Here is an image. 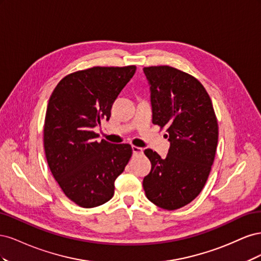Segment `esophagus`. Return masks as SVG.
Segmentation results:
<instances>
[{"mask_svg":"<svg viewBox=\"0 0 261 261\" xmlns=\"http://www.w3.org/2000/svg\"><path fill=\"white\" fill-rule=\"evenodd\" d=\"M132 150L134 154H140L143 153V148L140 147H136V146H132Z\"/></svg>","mask_w":261,"mask_h":261,"instance_id":"esophagus-1","label":"esophagus"}]
</instances>
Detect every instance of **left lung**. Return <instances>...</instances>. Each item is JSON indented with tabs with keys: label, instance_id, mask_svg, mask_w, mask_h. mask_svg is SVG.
<instances>
[{
	"label": "left lung",
	"instance_id": "left-lung-1",
	"mask_svg": "<svg viewBox=\"0 0 261 261\" xmlns=\"http://www.w3.org/2000/svg\"><path fill=\"white\" fill-rule=\"evenodd\" d=\"M144 73L152 123L167 128L170 149L165 159L145 150L151 171L143 186L155 206L175 210L193 201L206 184L217 151V117L208 92L192 75L167 65L145 67Z\"/></svg>",
	"mask_w": 261,
	"mask_h": 261
}]
</instances>
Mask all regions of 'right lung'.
I'll list each match as a JSON object with an SVG mask.
<instances>
[{
  "mask_svg": "<svg viewBox=\"0 0 261 261\" xmlns=\"http://www.w3.org/2000/svg\"><path fill=\"white\" fill-rule=\"evenodd\" d=\"M136 66L78 70L55 87L46 108L43 145L55 180L67 198L93 208L114 195V181L132 156L128 144H111L93 132L110 120L111 108Z\"/></svg>",
  "mask_w": 261,
  "mask_h": 261,
  "instance_id": "add662e5",
  "label": "right lung"
}]
</instances>
